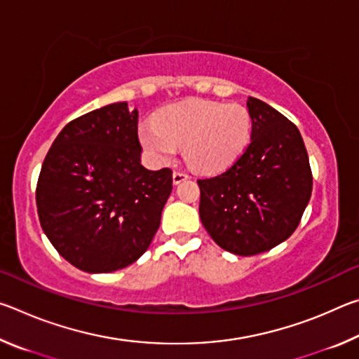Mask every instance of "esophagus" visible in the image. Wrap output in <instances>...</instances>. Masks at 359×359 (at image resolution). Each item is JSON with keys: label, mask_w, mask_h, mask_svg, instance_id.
<instances>
[{"label": "esophagus", "mask_w": 359, "mask_h": 359, "mask_svg": "<svg viewBox=\"0 0 359 359\" xmlns=\"http://www.w3.org/2000/svg\"><path fill=\"white\" fill-rule=\"evenodd\" d=\"M188 177H190V175H188V174H187V172H184V171H175V172L172 174V180H174V184H175V185L180 184V182L187 180Z\"/></svg>", "instance_id": "1"}]
</instances>
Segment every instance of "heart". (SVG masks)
<instances>
[{
    "label": "heart",
    "instance_id": "heart-1",
    "mask_svg": "<svg viewBox=\"0 0 359 359\" xmlns=\"http://www.w3.org/2000/svg\"><path fill=\"white\" fill-rule=\"evenodd\" d=\"M253 118L242 104L190 100L163 109L156 121L139 128L144 147L158 163H171L185 145L190 165L203 172H220L247 150Z\"/></svg>",
    "mask_w": 359,
    "mask_h": 359
}]
</instances>
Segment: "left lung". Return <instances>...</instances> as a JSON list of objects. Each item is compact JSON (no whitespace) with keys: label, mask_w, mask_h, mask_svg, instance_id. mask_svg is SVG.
<instances>
[{"label":"left lung","mask_w":359,"mask_h":359,"mask_svg":"<svg viewBox=\"0 0 359 359\" xmlns=\"http://www.w3.org/2000/svg\"><path fill=\"white\" fill-rule=\"evenodd\" d=\"M252 141L226 171L199 179V217L223 250L252 257L294 233L312 194L306 145L294 123L261 100H247Z\"/></svg>","instance_id":"obj_1"}]
</instances>
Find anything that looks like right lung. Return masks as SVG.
<instances>
[{"label":"right lung","mask_w":359,"mask_h":359,"mask_svg":"<svg viewBox=\"0 0 359 359\" xmlns=\"http://www.w3.org/2000/svg\"><path fill=\"white\" fill-rule=\"evenodd\" d=\"M137 109H96L60 131L36 187L41 226L77 269L102 274L147 250L172 191V171L141 165Z\"/></svg>","instance_id":"right-lung-1"}]
</instances>
